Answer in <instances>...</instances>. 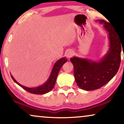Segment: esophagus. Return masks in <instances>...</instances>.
<instances>
[{"label": "esophagus", "instance_id": "esophagus-1", "mask_svg": "<svg viewBox=\"0 0 124 124\" xmlns=\"http://www.w3.org/2000/svg\"><path fill=\"white\" fill-rule=\"evenodd\" d=\"M73 54H74V52L72 50H68L66 52L65 55H66V56L68 57V58H70V57H72L73 55Z\"/></svg>", "mask_w": 124, "mask_h": 124}]
</instances>
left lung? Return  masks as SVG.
Wrapping results in <instances>:
<instances>
[{
    "label": "left lung",
    "mask_w": 124,
    "mask_h": 124,
    "mask_svg": "<svg viewBox=\"0 0 124 124\" xmlns=\"http://www.w3.org/2000/svg\"><path fill=\"white\" fill-rule=\"evenodd\" d=\"M107 33L109 49L104 56L95 62L73 56L70 59L74 67V75L77 85L86 91L94 90L104 86L116 75L121 62V40L111 23L97 20Z\"/></svg>",
    "instance_id": "left-lung-1"
}]
</instances>
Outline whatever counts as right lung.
<instances>
[{
	"mask_svg": "<svg viewBox=\"0 0 124 124\" xmlns=\"http://www.w3.org/2000/svg\"><path fill=\"white\" fill-rule=\"evenodd\" d=\"M67 62V59H66L65 57H62L60 59H59L56 62H55L54 65L52 68V71L51 72V74L50 76H49L48 78L47 79V80L42 85L37 86V87H28L26 86H24L20 84L19 83L17 82L15 80V79L13 78V77L11 74V76L12 78L13 79V80L15 81V82H16L17 84L18 85L20 86H21L22 88H23V89L26 90L28 92L34 94H38V95H41V94H45L46 93L50 92V91H51L55 86L57 76L58 75V73L60 71L61 68L62 67V65L64 63H65Z\"/></svg>",
	"mask_w": 124,
	"mask_h": 124,
	"instance_id": "1",
	"label": "right lung"
}]
</instances>
